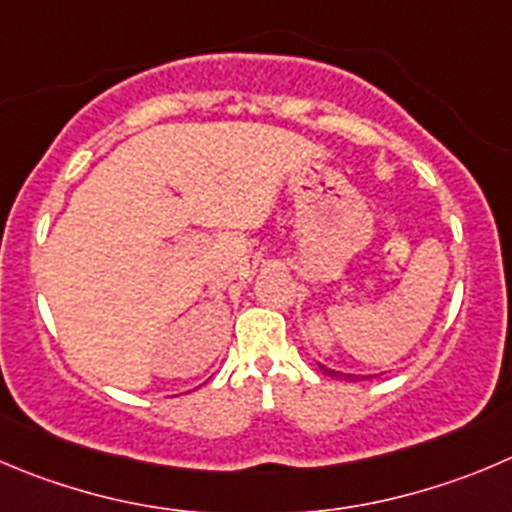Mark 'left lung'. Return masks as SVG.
Listing matches in <instances>:
<instances>
[{
    "instance_id": "obj_1",
    "label": "left lung",
    "mask_w": 512,
    "mask_h": 512,
    "mask_svg": "<svg viewBox=\"0 0 512 512\" xmlns=\"http://www.w3.org/2000/svg\"><path fill=\"white\" fill-rule=\"evenodd\" d=\"M319 369L324 374H329V377H337V379H347V382H357V379H372L374 374H347V372H337V369H329L324 367V364H319Z\"/></svg>"
}]
</instances>
